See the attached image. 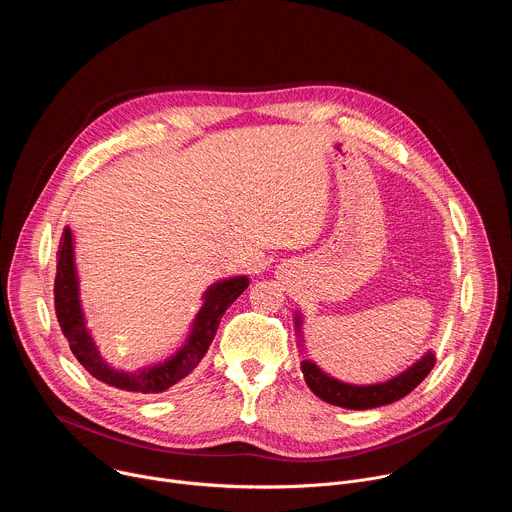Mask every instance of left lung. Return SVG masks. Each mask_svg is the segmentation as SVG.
<instances>
[{
	"label": "left lung",
	"mask_w": 512,
	"mask_h": 512,
	"mask_svg": "<svg viewBox=\"0 0 512 512\" xmlns=\"http://www.w3.org/2000/svg\"><path fill=\"white\" fill-rule=\"evenodd\" d=\"M300 326H302V318L298 314L296 316L298 332H302ZM433 364H435V354L429 350L405 373L377 385H348V383L336 381L328 377L324 371H320L318 364H314L312 360H302V373H304L306 385L322 401L344 407V409H373V407L395 403L405 395H409L429 375Z\"/></svg>",
	"instance_id": "1"
}]
</instances>
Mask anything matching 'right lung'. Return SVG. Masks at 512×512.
<instances>
[{
	"label": "right lung",
	"mask_w": 512,
	"mask_h": 512,
	"mask_svg": "<svg viewBox=\"0 0 512 512\" xmlns=\"http://www.w3.org/2000/svg\"><path fill=\"white\" fill-rule=\"evenodd\" d=\"M56 277H54V310L64 338L70 344L72 354L97 381L111 385L121 391L154 395L164 393L184 377H188L206 354L214 334L221 324L227 308L243 294L249 285L245 275L229 277L210 285L204 291V304L196 314L190 336L186 344L166 362L154 364V367H143L135 373H125L113 369L111 364L101 356L99 348L93 342L91 332L87 330L85 314L79 298V277L75 269V249H72V233L66 227L58 253H56Z\"/></svg>",
	"instance_id": "right-lung-1"
}]
</instances>
